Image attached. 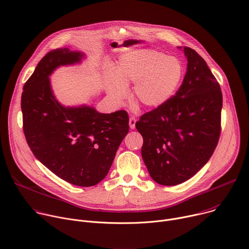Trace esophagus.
<instances>
[{
	"instance_id": "34e87169",
	"label": "esophagus",
	"mask_w": 249,
	"mask_h": 249,
	"mask_svg": "<svg viewBox=\"0 0 249 249\" xmlns=\"http://www.w3.org/2000/svg\"><path fill=\"white\" fill-rule=\"evenodd\" d=\"M136 122H137V120H136V118H134V117H131V118L129 119V126H130L131 129H135V127H136Z\"/></svg>"
}]
</instances>
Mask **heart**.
Segmentation results:
<instances>
[{
	"instance_id": "b5f03b06",
	"label": "heart",
	"mask_w": 249,
	"mask_h": 249,
	"mask_svg": "<svg viewBox=\"0 0 249 249\" xmlns=\"http://www.w3.org/2000/svg\"><path fill=\"white\" fill-rule=\"evenodd\" d=\"M181 62L153 49H140L123 54L115 70V79L108 91L116 101L128 94L133 85V99L146 108L155 109L166 104L177 92L183 79Z\"/></svg>"
}]
</instances>
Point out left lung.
I'll list each match as a JSON object with an SVG mask.
<instances>
[{"mask_svg":"<svg viewBox=\"0 0 249 249\" xmlns=\"http://www.w3.org/2000/svg\"><path fill=\"white\" fill-rule=\"evenodd\" d=\"M182 51L187 70L179 89L136 123L144 139L141 153L148 171L157 183L166 186L195 175L214 153L221 134L220 85L195 50Z\"/></svg>","mask_w":249,"mask_h":249,"instance_id":"8db88e82","label":"left lung"}]
</instances>
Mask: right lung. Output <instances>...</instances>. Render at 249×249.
Listing matches in <instances>:
<instances>
[{"label": "right lung", "instance_id": "add662e5", "mask_svg": "<svg viewBox=\"0 0 249 249\" xmlns=\"http://www.w3.org/2000/svg\"><path fill=\"white\" fill-rule=\"evenodd\" d=\"M85 57L69 48L48 52L23 86L21 111L25 139L35 158L63 180L89 187L107 175L129 132V117L124 110L105 114L90 105L65 106L56 99L51 74Z\"/></svg>", "mask_w": 249, "mask_h": 249}]
</instances>
